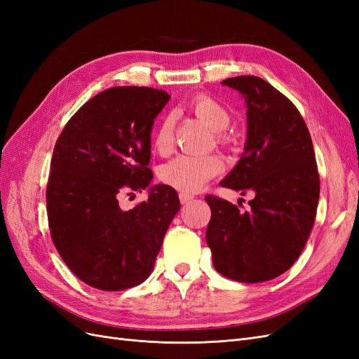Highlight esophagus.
<instances>
[{
	"mask_svg": "<svg viewBox=\"0 0 359 359\" xmlns=\"http://www.w3.org/2000/svg\"><path fill=\"white\" fill-rule=\"evenodd\" d=\"M180 201H181L182 205H186V203L193 201V196H191V194H189V193H180Z\"/></svg>",
	"mask_w": 359,
	"mask_h": 359,
	"instance_id": "1",
	"label": "esophagus"
}]
</instances>
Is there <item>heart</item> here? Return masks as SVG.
Instances as JSON below:
<instances>
[{"label":"heart","instance_id":"obj_1","mask_svg":"<svg viewBox=\"0 0 359 359\" xmlns=\"http://www.w3.org/2000/svg\"><path fill=\"white\" fill-rule=\"evenodd\" d=\"M190 109L205 124L215 130L219 142L226 145L231 136L226 127L231 123V112L224 104L206 94L193 97L189 103ZM173 127L175 118L172 114L163 115L153 136V147L158 154H168L172 148ZM222 170V161L215 156H178L165 163L158 170L160 180L168 186L184 193H196L202 190L206 182L212 180Z\"/></svg>","mask_w":359,"mask_h":359}]
</instances>
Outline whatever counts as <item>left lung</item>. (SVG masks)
<instances>
[{"mask_svg": "<svg viewBox=\"0 0 359 359\" xmlns=\"http://www.w3.org/2000/svg\"><path fill=\"white\" fill-rule=\"evenodd\" d=\"M222 85L244 95L247 142L220 184L255 198L241 211L208 194L206 243L222 276L260 283L286 273L306 247L319 202L318 165L309 128L286 95L257 76H236Z\"/></svg>", "mask_w": 359, "mask_h": 359, "instance_id": "obj_1", "label": "left lung"}]
</instances>
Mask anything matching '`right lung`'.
Wrapping results in <instances>:
<instances>
[{
	"instance_id": "obj_1",
	"label": "right lung",
	"mask_w": 359,
	"mask_h": 359,
	"mask_svg": "<svg viewBox=\"0 0 359 359\" xmlns=\"http://www.w3.org/2000/svg\"><path fill=\"white\" fill-rule=\"evenodd\" d=\"M169 99L149 86L106 90L69 119L53 148L46 186L52 241L72 273L95 289L145 281L180 210L177 191L163 184L133 210L118 203L149 186L151 130Z\"/></svg>"
}]
</instances>
